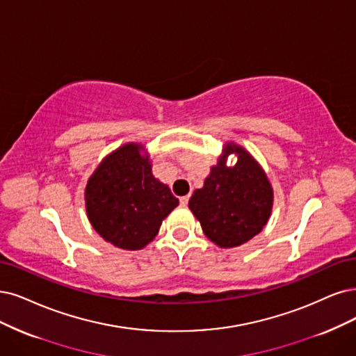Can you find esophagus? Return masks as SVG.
Here are the masks:
<instances>
[{
    "label": "esophagus",
    "mask_w": 356,
    "mask_h": 356,
    "mask_svg": "<svg viewBox=\"0 0 356 356\" xmlns=\"http://www.w3.org/2000/svg\"><path fill=\"white\" fill-rule=\"evenodd\" d=\"M188 202H189V196H188V195H186V196H181V198H180V205L186 207Z\"/></svg>",
    "instance_id": "esophagus-1"
}]
</instances>
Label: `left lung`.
Here are the masks:
<instances>
[{
	"label": "left lung",
	"mask_w": 356,
	"mask_h": 356,
	"mask_svg": "<svg viewBox=\"0 0 356 356\" xmlns=\"http://www.w3.org/2000/svg\"><path fill=\"white\" fill-rule=\"evenodd\" d=\"M226 152L238 154V161L227 167L221 158L204 188L193 192L189 208L209 241L233 248L251 241L267 225L273 189L264 171L246 151L227 145Z\"/></svg>",
	"instance_id": "left-lung-1"
}]
</instances>
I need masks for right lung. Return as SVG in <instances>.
Listing matches in <instances>:
<instances>
[{"label":"right lung","mask_w":356,"mask_h":356,"mask_svg":"<svg viewBox=\"0 0 356 356\" xmlns=\"http://www.w3.org/2000/svg\"><path fill=\"white\" fill-rule=\"evenodd\" d=\"M140 145L127 143L108 155L86 186V213L102 238L122 249H140L179 205L167 185L152 176Z\"/></svg>","instance_id":"obj_1"}]
</instances>
